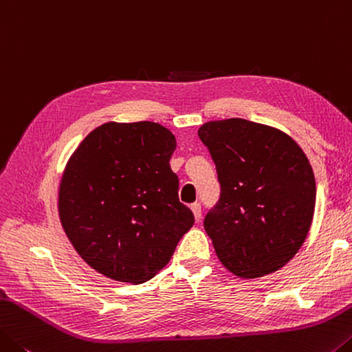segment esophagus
Wrapping results in <instances>:
<instances>
[{
  "label": "esophagus",
  "mask_w": 352,
  "mask_h": 352,
  "mask_svg": "<svg viewBox=\"0 0 352 352\" xmlns=\"http://www.w3.org/2000/svg\"><path fill=\"white\" fill-rule=\"evenodd\" d=\"M190 209H192L193 215H195V220H197V223L201 220V204L199 203H193L192 206H190Z\"/></svg>",
  "instance_id": "1"
}]
</instances>
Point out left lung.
<instances>
[{
	"mask_svg": "<svg viewBox=\"0 0 352 352\" xmlns=\"http://www.w3.org/2000/svg\"><path fill=\"white\" fill-rule=\"evenodd\" d=\"M214 159L221 195L204 229L224 268L262 278L292 261L315 210V176L290 135L272 126L228 118L198 129Z\"/></svg>",
	"mask_w": 352,
	"mask_h": 352,
	"instance_id": "1",
	"label": "left lung"
}]
</instances>
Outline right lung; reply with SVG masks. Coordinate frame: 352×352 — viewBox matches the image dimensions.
Masks as SVG:
<instances>
[{
  "label": "right lung",
  "mask_w": 352,
  "mask_h": 352,
  "mask_svg": "<svg viewBox=\"0 0 352 352\" xmlns=\"http://www.w3.org/2000/svg\"><path fill=\"white\" fill-rule=\"evenodd\" d=\"M176 138L153 122L98 126L63 170L59 218L98 273L142 284L170 262L195 218L179 203L170 159Z\"/></svg>",
  "instance_id": "add662e5"
}]
</instances>
